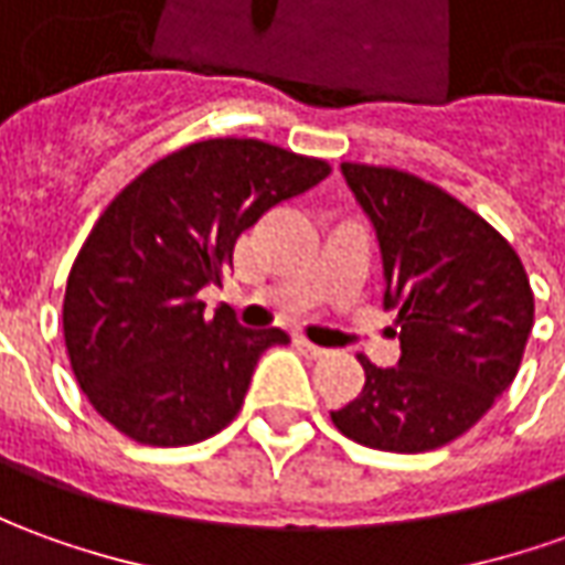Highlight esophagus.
I'll use <instances>...</instances> for the list:
<instances>
[{
	"instance_id": "esophagus-1",
	"label": "esophagus",
	"mask_w": 565,
	"mask_h": 565,
	"mask_svg": "<svg viewBox=\"0 0 565 565\" xmlns=\"http://www.w3.org/2000/svg\"><path fill=\"white\" fill-rule=\"evenodd\" d=\"M297 349L302 352V355H309V359H321V355H328V349L315 347V343H309V340H302V337H297Z\"/></svg>"
}]
</instances>
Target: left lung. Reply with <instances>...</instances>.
I'll return each mask as SVG.
<instances>
[{"label":"left lung","mask_w":565,"mask_h":565,"mask_svg":"<svg viewBox=\"0 0 565 565\" xmlns=\"http://www.w3.org/2000/svg\"><path fill=\"white\" fill-rule=\"evenodd\" d=\"M398 309V364L364 367L362 393L331 412L367 448L417 455L458 439L508 390L535 321L520 256L463 203L408 172L343 163Z\"/></svg>","instance_id":"obj_1"}]
</instances>
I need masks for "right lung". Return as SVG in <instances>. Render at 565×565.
<instances>
[{
	"instance_id": "add662e5",
	"label": "right lung",
	"mask_w": 565,
	"mask_h": 565,
	"mask_svg": "<svg viewBox=\"0 0 565 565\" xmlns=\"http://www.w3.org/2000/svg\"><path fill=\"white\" fill-rule=\"evenodd\" d=\"M331 167L259 138H210L167 153L110 201L76 256L64 343L79 390L141 445H194L241 412L259 355L281 328H241L228 306L203 315L206 284L234 241Z\"/></svg>"
}]
</instances>
